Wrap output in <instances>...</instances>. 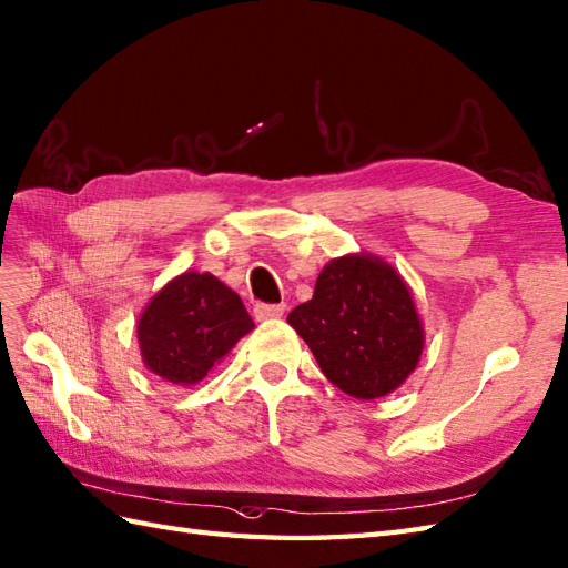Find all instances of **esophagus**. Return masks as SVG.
<instances>
[{"mask_svg":"<svg viewBox=\"0 0 568 568\" xmlns=\"http://www.w3.org/2000/svg\"><path fill=\"white\" fill-rule=\"evenodd\" d=\"M283 312H285V305H266V302H258V305H254V316L258 322L278 320V316H283Z\"/></svg>","mask_w":568,"mask_h":568,"instance_id":"obj_1","label":"esophagus"}]
</instances>
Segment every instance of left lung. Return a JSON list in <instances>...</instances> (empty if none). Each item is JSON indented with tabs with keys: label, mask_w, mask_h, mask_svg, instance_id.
<instances>
[{
	"label": "left lung",
	"mask_w": 568,
	"mask_h": 568,
	"mask_svg": "<svg viewBox=\"0 0 568 568\" xmlns=\"http://www.w3.org/2000/svg\"><path fill=\"white\" fill-rule=\"evenodd\" d=\"M328 382L355 399L387 397L424 351L414 297L387 261L348 254L328 261L312 300L287 314Z\"/></svg>",
	"instance_id": "1"
}]
</instances>
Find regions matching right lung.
<instances>
[{"instance_id": "1", "label": "right lung", "mask_w": 568, "mask_h": 568, "mask_svg": "<svg viewBox=\"0 0 568 568\" xmlns=\"http://www.w3.org/2000/svg\"><path fill=\"white\" fill-rule=\"evenodd\" d=\"M254 328L244 302L210 273L169 281L138 322L142 361L174 385H195Z\"/></svg>"}]
</instances>
